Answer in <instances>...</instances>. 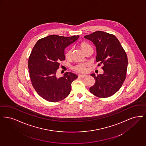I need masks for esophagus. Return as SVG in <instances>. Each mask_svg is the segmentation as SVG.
<instances>
[{"instance_id":"obj_1","label":"esophagus","mask_w":146,"mask_h":146,"mask_svg":"<svg viewBox=\"0 0 146 146\" xmlns=\"http://www.w3.org/2000/svg\"><path fill=\"white\" fill-rule=\"evenodd\" d=\"M87 76V75H78V77H82V78H84Z\"/></svg>"}]
</instances>
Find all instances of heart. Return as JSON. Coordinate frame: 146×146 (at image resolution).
Returning <instances> with one entry per match:
<instances>
[{
	"mask_svg": "<svg viewBox=\"0 0 146 146\" xmlns=\"http://www.w3.org/2000/svg\"><path fill=\"white\" fill-rule=\"evenodd\" d=\"M78 46L84 53L90 48H92L91 45L89 44V43L85 42V41H83V42H80L78 44ZM71 54V50H68L67 51H66V52L65 53V58L66 60L70 59ZM87 66H88L87 64H80L76 65L75 66H74L72 68V69L78 72H84L87 70V68H86Z\"/></svg>",
	"mask_w": 146,
	"mask_h": 146,
	"instance_id": "obj_1",
	"label": "heart"
}]
</instances>
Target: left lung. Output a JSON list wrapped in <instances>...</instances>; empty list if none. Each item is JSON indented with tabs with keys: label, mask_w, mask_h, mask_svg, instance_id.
Listing matches in <instances>:
<instances>
[{
	"label": "left lung",
	"mask_w": 146,
	"mask_h": 146,
	"mask_svg": "<svg viewBox=\"0 0 146 146\" xmlns=\"http://www.w3.org/2000/svg\"><path fill=\"white\" fill-rule=\"evenodd\" d=\"M95 44L96 48V61L102 64V74L90 75L95 79L94 86L89 88L91 93L97 97L105 98L111 96L121 88L126 78L127 57L120 42L114 35L96 31L86 35Z\"/></svg>",
	"instance_id": "1"
}]
</instances>
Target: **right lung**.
<instances>
[{"label": "right lung", "mask_w": 146, "mask_h": 146, "mask_svg": "<svg viewBox=\"0 0 146 146\" xmlns=\"http://www.w3.org/2000/svg\"><path fill=\"white\" fill-rule=\"evenodd\" d=\"M78 38L52 35L38 40L34 46L28 60L29 75L34 88L44 100L60 102L69 95L77 75L66 72L57 77L56 73L65 60L64 49Z\"/></svg>", "instance_id": "add662e5"}]
</instances>
